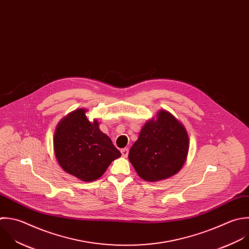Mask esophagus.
I'll list each match as a JSON object with an SVG mask.
<instances>
[{
  "label": "esophagus",
  "mask_w": 249,
  "mask_h": 249,
  "mask_svg": "<svg viewBox=\"0 0 249 249\" xmlns=\"http://www.w3.org/2000/svg\"><path fill=\"white\" fill-rule=\"evenodd\" d=\"M128 153H129V149L128 148H123L121 149V154L123 157H127L128 156Z\"/></svg>",
  "instance_id": "esophagus-1"
}]
</instances>
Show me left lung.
Segmentation results:
<instances>
[{"mask_svg": "<svg viewBox=\"0 0 249 249\" xmlns=\"http://www.w3.org/2000/svg\"><path fill=\"white\" fill-rule=\"evenodd\" d=\"M189 139L183 125L170 112L161 110L148 121L129 152L138 175L146 181H158L176 175L183 166Z\"/></svg>", "mask_w": 249, "mask_h": 249, "instance_id": "8db88e82", "label": "left lung"}]
</instances>
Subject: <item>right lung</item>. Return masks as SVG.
<instances>
[{"label": "right lung", "mask_w": 249, "mask_h": 249, "mask_svg": "<svg viewBox=\"0 0 249 249\" xmlns=\"http://www.w3.org/2000/svg\"><path fill=\"white\" fill-rule=\"evenodd\" d=\"M85 112L83 108L74 110L58 124L54 151L65 172L83 181H93L121 153L99 129L97 120L91 123Z\"/></svg>", "instance_id": "add662e5"}]
</instances>
